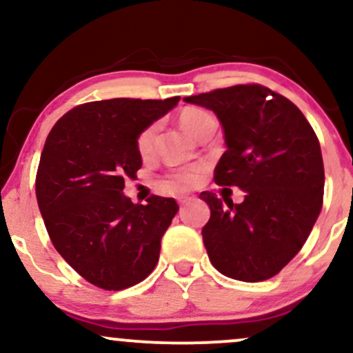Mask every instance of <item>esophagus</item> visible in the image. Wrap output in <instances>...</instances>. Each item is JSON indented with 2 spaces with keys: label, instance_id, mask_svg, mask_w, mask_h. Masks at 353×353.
<instances>
[{
  "label": "esophagus",
  "instance_id": "1",
  "mask_svg": "<svg viewBox=\"0 0 353 353\" xmlns=\"http://www.w3.org/2000/svg\"><path fill=\"white\" fill-rule=\"evenodd\" d=\"M192 197H194L192 194H189V192H181L179 196H177V201H179V204H185V202L192 199Z\"/></svg>",
  "mask_w": 353,
  "mask_h": 353
}]
</instances>
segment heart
<instances>
[{
  "label": "heart",
  "instance_id": "obj_1",
  "mask_svg": "<svg viewBox=\"0 0 353 353\" xmlns=\"http://www.w3.org/2000/svg\"><path fill=\"white\" fill-rule=\"evenodd\" d=\"M209 119H212V116H210L209 112L202 111V109H197V108H185L182 109V112L179 114L181 125L194 137H197V134L201 132V129L204 128V124L208 123ZM156 131H157V125L151 124L139 132V136H137V141H136V148L141 156H148V154H151L154 139H156ZM204 169H205L204 164L185 165V168H182L179 171L172 174L171 185L172 188H189V185L197 184V182L201 181Z\"/></svg>",
  "mask_w": 353,
  "mask_h": 353
}]
</instances>
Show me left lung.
I'll use <instances>...</instances> for the list:
<instances>
[{
	"mask_svg": "<svg viewBox=\"0 0 353 353\" xmlns=\"http://www.w3.org/2000/svg\"><path fill=\"white\" fill-rule=\"evenodd\" d=\"M214 111L228 151L219 185L245 192L241 204L204 190L210 208L205 250L221 274L244 282L274 277L305 244L323 201L322 151L314 129L289 99L261 84H237L184 98Z\"/></svg>",
	"mask_w": 353,
	"mask_h": 353,
	"instance_id": "obj_1",
	"label": "left lung"
}]
</instances>
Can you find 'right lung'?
<instances>
[{
    "label": "right lung",
    "instance_id": "1",
    "mask_svg": "<svg viewBox=\"0 0 353 353\" xmlns=\"http://www.w3.org/2000/svg\"><path fill=\"white\" fill-rule=\"evenodd\" d=\"M179 99L92 101L66 112L48 134L36 174L39 212L61 257L99 289L136 285L159 261L179 205L159 196L134 204L123 189L143 165L139 132Z\"/></svg>",
    "mask_w": 353,
    "mask_h": 353
}]
</instances>
